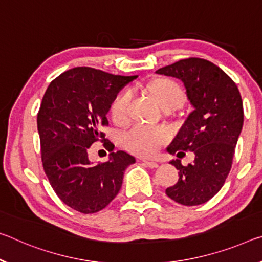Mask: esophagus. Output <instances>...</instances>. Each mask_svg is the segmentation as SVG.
I'll use <instances>...</instances> for the list:
<instances>
[{
  "label": "esophagus",
  "instance_id": "esophagus-1",
  "mask_svg": "<svg viewBox=\"0 0 262 262\" xmlns=\"http://www.w3.org/2000/svg\"><path fill=\"white\" fill-rule=\"evenodd\" d=\"M142 162H143L144 165H147V167H149V168H157V167H159V163H156V162H154V161L142 160Z\"/></svg>",
  "mask_w": 262,
  "mask_h": 262
}]
</instances>
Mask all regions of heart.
I'll return each instance as SVG.
<instances>
[{
    "instance_id": "heart-1",
    "label": "heart",
    "mask_w": 262,
    "mask_h": 262,
    "mask_svg": "<svg viewBox=\"0 0 262 262\" xmlns=\"http://www.w3.org/2000/svg\"><path fill=\"white\" fill-rule=\"evenodd\" d=\"M148 89L163 108L181 106L185 100V93L177 81L169 78L156 79ZM132 91L124 90L118 94L111 105V116L116 123L126 121L132 100ZM171 139V133L162 126L135 124L123 134V144L128 150L142 156H151Z\"/></svg>"
}]
</instances>
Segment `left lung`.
<instances>
[{"mask_svg": "<svg viewBox=\"0 0 262 262\" xmlns=\"http://www.w3.org/2000/svg\"><path fill=\"white\" fill-rule=\"evenodd\" d=\"M156 73L181 79L194 107L168 148L178 157L183 151H193L194 162L185 167L180 160L170 162L180 170V178L165 193L182 205H201L222 189L231 171L244 123L242 95L222 69L202 58L178 60Z\"/></svg>", "mask_w": 262, "mask_h": 262, "instance_id": "obj_1", "label": "left lung"}]
</instances>
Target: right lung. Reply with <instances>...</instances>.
I'll use <instances>...</instances> for the list:
<instances>
[{
	"mask_svg": "<svg viewBox=\"0 0 262 262\" xmlns=\"http://www.w3.org/2000/svg\"><path fill=\"white\" fill-rule=\"evenodd\" d=\"M135 78L81 66L53 79L44 94L37 114L41 163L57 196L79 212L105 209L121 189L124 170L135 163L129 154L113 152L114 144L101 132L116 94ZM98 140L111 156L93 165L88 151Z\"/></svg>",
	"mask_w": 262,
	"mask_h": 262,
	"instance_id": "add662e5",
	"label": "right lung"
}]
</instances>
